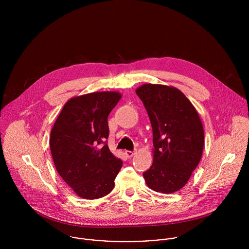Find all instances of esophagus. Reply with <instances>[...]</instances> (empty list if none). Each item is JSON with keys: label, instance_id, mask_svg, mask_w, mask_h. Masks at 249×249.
Returning a JSON list of instances; mask_svg holds the SVG:
<instances>
[{"label": "esophagus", "instance_id": "34e87169", "mask_svg": "<svg viewBox=\"0 0 249 249\" xmlns=\"http://www.w3.org/2000/svg\"><path fill=\"white\" fill-rule=\"evenodd\" d=\"M135 153H136V150H132V151L131 150H126L125 151V154H126L127 157H132Z\"/></svg>", "mask_w": 249, "mask_h": 249}]
</instances>
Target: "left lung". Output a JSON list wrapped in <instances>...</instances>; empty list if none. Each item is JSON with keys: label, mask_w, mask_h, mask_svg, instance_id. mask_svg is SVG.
<instances>
[{"label": "left lung", "mask_w": 249, "mask_h": 249, "mask_svg": "<svg viewBox=\"0 0 249 249\" xmlns=\"http://www.w3.org/2000/svg\"><path fill=\"white\" fill-rule=\"evenodd\" d=\"M136 94L153 133V163L142 176L153 191L175 193L185 186L201 159L202 123L191 102L175 87L143 84Z\"/></svg>", "instance_id": "left-lung-1"}]
</instances>
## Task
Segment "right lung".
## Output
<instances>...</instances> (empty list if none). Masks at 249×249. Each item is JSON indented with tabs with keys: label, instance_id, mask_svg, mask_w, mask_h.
<instances>
[{
	"label": "right lung",
	"instance_id": "obj_1",
	"mask_svg": "<svg viewBox=\"0 0 249 249\" xmlns=\"http://www.w3.org/2000/svg\"><path fill=\"white\" fill-rule=\"evenodd\" d=\"M121 99L117 92H97L69 100L51 131L50 146L57 173L80 197L108 195L123 161L107 145V118Z\"/></svg>",
	"mask_w": 249,
	"mask_h": 249
}]
</instances>
